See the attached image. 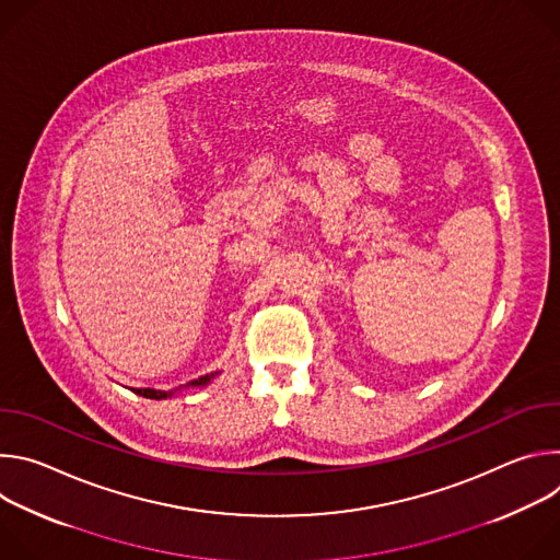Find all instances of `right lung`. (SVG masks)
<instances>
[{"instance_id": "obj_1", "label": "right lung", "mask_w": 560, "mask_h": 560, "mask_svg": "<svg viewBox=\"0 0 560 560\" xmlns=\"http://www.w3.org/2000/svg\"><path fill=\"white\" fill-rule=\"evenodd\" d=\"M217 374V372H214ZM214 374H206V376H199V378H195V381H190V383H186L184 387H203V385H208L210 383V378H214ZM135 394H139V396H145V398H168V396H173V392H177V389H171V392H164V389H152V387H130ZM182 389V387H179Z\"/></svg>"}]
</instances>
